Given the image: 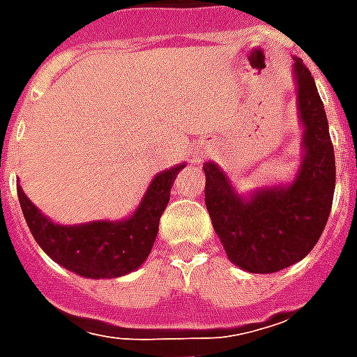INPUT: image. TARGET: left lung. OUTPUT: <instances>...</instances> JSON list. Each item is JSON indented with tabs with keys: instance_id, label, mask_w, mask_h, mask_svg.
Wrapping results in <instances>:
<instances>
[{
	"instance_id": "8db88e82",
	"label": "left lung",
	"mask_w": 357,
	"mask_h": 357,
	"mask_svg": "<svg viewBox=\"0 0 357 357\" xmlns=\"http://www.w3.org/2000/svg\"><path fill=\"white\" fill-rule=\"evenodd\" d=\"M302 162L287 185L243 195L218 164L204 162V201L225 255L248 273H275L310 255L329 220L335 195V151L315 82L294 59Z\"/></svg>"
}]
</instances>
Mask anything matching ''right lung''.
<instances>
[{
  "instance_id": "add662e5",
  "label": "right lung",
  "mask_w": 357,
  "mask_h": 357,
  "mask_svg": "<svg viewBox=\"0 0 357 357\" xmlns=\"http://www.w3.org/2000/svg\"><path fill=\"white\" fill-rule=\"evenodd\" d=\"M181 168H185V162L156 174L135 212L116 222L55 224L30 202L20 185H17V193L36 243L53 262L88 279H114L135 271L151 255L158 222L168 206L170 189Z\"/></svg>"
}]
</instances>
